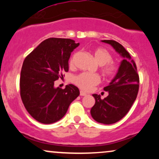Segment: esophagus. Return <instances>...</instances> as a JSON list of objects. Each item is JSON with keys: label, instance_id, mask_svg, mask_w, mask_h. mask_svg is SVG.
Listing matches in <instances>:
<instances>
[{"label": "esophagus", "instance_id": "obj_1", "mask_svg": "<svg viewBox=\"0 0 159 159\" xmlns=\"http://www.w3.org/2000/svg\"><path fill=\"white\" fill-rule=\"evenodd\" d=\"M80 96H87V93L84 92V91L83 90H81L80 91Z\"/></svg>", "mask_w": 159, "mask_h": 159}]
</instances>
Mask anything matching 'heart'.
I'll return each mask as SVG.
<instances>
[{
    "instance_id": "1",
    "label": "heart",
    "mask_w": 159,
    "mask_h": 159,
    "mask_svg": "<svg viewBox=\"0 0 159 159\" xmlns=\"http://www.w3.org/2000/svg\"><path fill=\"white\" fill-rule=\"evenodd\" d=\"M95 60L100 65L101 71L105 77H112L116 73L118 70L117 66L113 63V56L107 49L104 48H96L93 51ZM77 53L74 54L70 59V65L72 66L74 63ZM72 81L75 84L82 90L89 91L92 90L93 87L98 84L100 82V77L96 74H89L86 72H82L74 76L72 78Z\"/></svg>"
}]
</instances>
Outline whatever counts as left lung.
Segmentation results:
<instances>
[{"instance_id": "left-lung-1", "label": "left lung", "mask_w": 159, "mask_h": 159, "mask_svg": "<svg viewBox=\"0 0 159 159\" xmlns=\"http://www.w3.org/2000/svg\"><path fill=\"white\" fill-rule=\"evenodd\" d=\"M102 42L110 44L123 57L116 76L104 87L108 96L102 99L99 95H93L96 102L90 110L91 116L98 123L109 125L123 118L132 107L139 90V75L135 63L123 45L114 40Z\"/></svg>"}]
</instances>
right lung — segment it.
I'll use <instances>...</instances> for the list:
<instances>
[{"mask_svg": "<svg viewBox=\"0 0 159 159\" xmlns=\"http://www.w3.org/2000/svg\"><path fill=\"white\" fill-rule=\"evenodd\" d=\"M78 45L70 39L49 38L24 61L20 95L27 112L39 123L51 124L61 120L79 96V90L73 84L65 89L54 87V81L63 77L62 72L69 71L71 52Z\"/></svg>", "mask_w": 159, "mask_h": 159, "instance_id": "add662e5", "label": "right lung"}]
</instances>
